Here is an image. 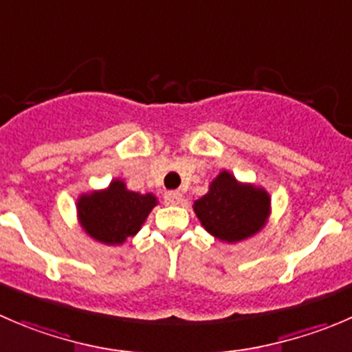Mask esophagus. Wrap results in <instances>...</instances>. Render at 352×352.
Here are the masks:
<instances>
[{"label": "esophagus", "mask_w": 352, "mask_h": 352, "mask_svg": "<svg viewBox=\"0 0 352 352\" xmlns=\"http://www.w3.org/2000/svg\"><path fill=\"white\" fill-rule=\"evenodd\" d=\"M165 201L168 204H180L182 203V192L180 190H168L165 194Z\"/></svg>", "instance_id": "34e87169"}]
</instances>
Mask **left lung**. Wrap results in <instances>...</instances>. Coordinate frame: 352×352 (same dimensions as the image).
<instances>
[{
  "label": "left lung",
  "mask_w": 352,
  "mask_h": 352,
  "mask_svg": "<svg viewBox=\"0 0 352 352\" xmlns=\"http://www.w3.org/2000/svg\"><path fill=\"white\" fill-rule=\"evenodd\" d=\"M270 194L252 184H242L223 170L210 190L194 201V213L213 237L234 244L258 234L270 217Z\"/></svg>",
  "instance_id": "8db88e82"
}]
</instances>
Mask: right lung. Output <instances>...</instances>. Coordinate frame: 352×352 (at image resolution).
<instances>
[{
	"label": "right lung",
	"mask_w": 352,
	"mask_h": 352,
	"mask_svg": "<svg viewBox=\"0 0 352 352\" xmlns=\"http://www.w3.org/2000/svg\"><path fill=\"white\" fill-rule=\"evenodd\" d=\"M156 204L155 194L129 190L124 180L117 179L107 189L82 194L77 199V214L85 234L113 245L138 234Z\"/></svg>",
	"instance_id": "right-lung-1"
}]
</instances>
